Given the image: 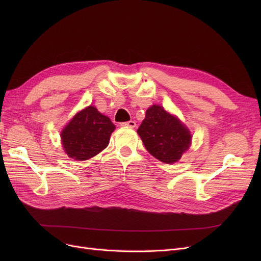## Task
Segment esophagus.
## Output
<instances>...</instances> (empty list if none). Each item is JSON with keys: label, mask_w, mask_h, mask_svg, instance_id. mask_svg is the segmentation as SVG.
<instances>
[{"label": "esophagus", "mask_w": 261, "mask_h": 261, "mask_svg": "<svg viewBox=\"0 0 261 261\" xmlns=\"http://www.w3.org/2000/svg\"><path fill=\"white\" fill-rule=\"evenodd\" d=\"M121 126L122 127H136V122L135 121H128V122H124V123H121Z\"/></svg>", "instance_id": "1"}]
</instances>
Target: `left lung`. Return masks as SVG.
Here are the masks:
<instances>
[{
    "label": "left lung",
    "instance_id": "8db88e82",
    "mask_svg": "<svg viewBox=\"0 0 261 261\" xmlns=\"http://www.w3.org/2000/svg\"><path fill=\"white\" fill-rule=\"evenodd\" d=\"M148 152L161 162H177L192 144L191 132L178 117L153 105L137 129Z\"/></svg>",
    "mask_w": 261,
    "mask_h": 261
}]
</instances>
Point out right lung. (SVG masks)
Instances as JSON below:
<instances>
[{
  "label": "right lung",
  "instance_id": "right-lung-1",
  "mask_svg": "<svg viewBox=\"0 0 261 261\" xmlns=\"http://www.w3.org/2000/svg\"><path fill=\"white\" fill-rule=\"evenodd\" d=\"M115 125L89 106L78 112L61 132L64 151L72 159L85 161L97 155L109 145Z\"/></svg>",
  "mask_w": 261,
  "mask_h": 261
}]
</instances>
